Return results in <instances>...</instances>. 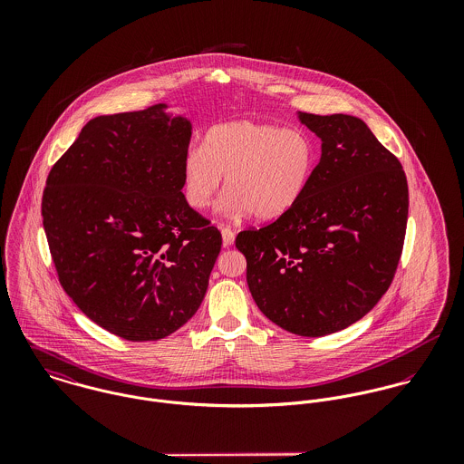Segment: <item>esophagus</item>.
<instances>
[{
  "mask_svg": "<svg viewBox=\"0 0 464 464\" xmlns=\"http://www.w3.org/2000/svg\"><path fill=\"white\" fill-rule=\"evenodd\" d=\"M221 230V237H223V246H230V245H234V232L228 228V227H221L219 228Z\"/></svg>",
  "mask_w": 464,
  "mask_h": 464,
  "instance_id": "34e87169",
  "label": "esophagus"
}]
</instances>
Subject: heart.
I'll return each instance as SVG.
<instances>
[{"mask_svg": "<svg viewBox=\"0 0 464 464\" xmlns=\"http://www.w3.org/2000/svg\"><path fill=\"white\" fill-rule=\"evenodd\" d=\"M316 159V142L304 130L248 120L219 123L207 130L203 148L191 146L184 153V197L189 207L203 210L225 177L219 212L273 219L304 197Z\"/></svg>", "mask_w": 464, "mask_h": 464, "instance_id": "b5f03b06", "label": "heart"}]
</instances>
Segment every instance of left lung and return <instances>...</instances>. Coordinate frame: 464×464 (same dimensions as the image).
I'll use <instances>...</instances> for the list:
<instances>
[{"mask_svg":"<svg viewBox=\"0 0 464 464\" xmlns=\"http://www.w3.org/2000/svg\"><path fill=\"white\" fill-rule=\"evenodd\" d=\"M322 157L298 203L237 234L250 293L284 331L320 337L368 314L393 282L409 191L397 157L346 114L298 112Z\"/></svg>","mask_w":464,"mask_h":464,"instance_id":"8db88e82","label":"left lung"}]
</instances>
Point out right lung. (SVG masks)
Instances as JSON below:
<instances>
[{"mask_svg":"<svg viewBox=\"0 0 464 464\" xmlns=\"http://www.w3.org/2000/svg\"><path fill=\"white\" fill-rule=\"evenodd\" d=\"M159 103L91 120L52 168L43 225L76 307L127 341H155L198 311L221 234L182 193L191 121Z\"/></svg>","mask_w":464,"mask_h":464,"instance_id":"right-lung-1","label":"right lung"}]
</instances>
